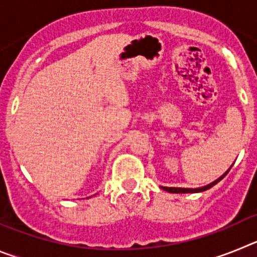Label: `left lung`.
Returning <instances> with one entry per match:
<instances>
[{
    "mask_svg": "<svg viewBox=\"0 0 257 257\" xmlns=\"http://www.w3.org/2000/svg\"><path fill=\"white\" fill-rule=\"evenodd\" d=\"M231 166H233V165H231ZM231 166H230V167H229V170L231 169ZM229 170H228V171L224 172V174H222L219 179H216V180L212 181V183L207 184V185H205V187H201V188H169V187H161V188H162L163 190H166V192H169V193H199V192H205V190H207V189H210V188H212L213 185H216V184L219 183L220 180H222V179L225 178L226 174H228V172H229Z\"/></svg>",
    "mask_w": 257,
    "mask_h": 257,
    "instance_id": "left-lung-1",
    "label": "left lung"
}]
</instances>
